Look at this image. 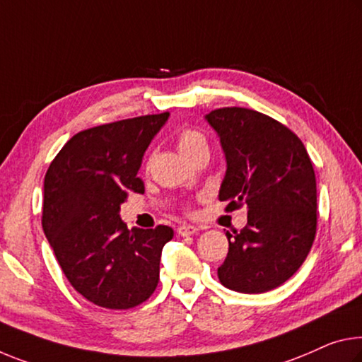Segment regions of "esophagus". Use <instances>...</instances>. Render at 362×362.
<instances>
[{"mask_svg": "<svg viewBox=\"0 0 362 362\" xmlns=\"http://www.w3.org/2000/svg\"><path fill=\"white\" fill-rule=\"evenodd\" d=\"M198 232V227L190 226V223H182V226L177 227V233L180 235V237H188V235H194Z\"/></svg>", "mask_w": 362, "mask_h": 362, "instance_id": "1", "label": "esophagus"}]
</instances>
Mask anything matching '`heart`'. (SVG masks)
Returning a JSON list of instances; mask_svg holds the SVG:
<instances>
[{"label":"heart","mask_w":362,"mask_h":362,"mask_svg":"<svg viewBox=\"0 0 362 362\" xmlns=\"http://www.w3.org/2000/svg\"><path fill=\"white\" fill-rule=\"evenodd\" d=\"M177 146L183 156L192 159L197 153L208 150V140L197 129H183L177 135Z\"/></svg>","instance_id":"b5f03b06"}]
</instances>
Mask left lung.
Segmentation results:
<instances>
[{
    "mask_svg": "<svg viewBox=\"0 0 362 362\" xmlns=\"http://www.w3.org/2000/svg\"><path fill=\"white\" fill-rule=\"evenodd\" d=\"M227 160L219 199L230 212L246 206L248 223L228 238L217 275L240 293H264L286 282L311 251L317 192L303 141L279 120L246 107L206 116Z\"/></svg>",
    "mask_w": 362,
    "mask_h": 362,
    "instance_id": "1",
    "label": "left lung"
}]
</instances>
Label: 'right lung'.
I'll return each mask as SVG.
<instances>
[{
	"label": "right lung",
	"instance_id": "1",
	"mask_svg": "<svg viewBox=\"0 0 362 362\" xmlns=\"http://www.w3.org/2000/svg\"><path fill=\"white\" fill-rule=\"evenodd\" d=\"M169 112L78 132L56 154L45 175L42 226L71 285L96 306L130 309L159 282L168 226L134 228L119 216L130 192L143 193V154Z\"/></svg>",
	"mask_w": 362,
	"mask_h": 362
}]
</instances>
